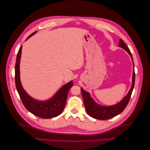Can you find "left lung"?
<instances>
[{
  "label": "left lung",
  "mask_w": 150,
  "mask_h": 150,
  "mask_svg": "<svg viewBox=\"0 0 150 150\" xmlns=\"http://www.w3.org/2000/svg\"><path fill=\"white\" fill-rule=\"evenodd\" d=\"M119 47L124 49L125 51L128 52V54L131 56V59L133 60V57L131 55V53L129 51V48L126 46L125 43L122 41V39H120ZM134 81H135V73L134 69V63H133V78H132V85L129 90L128 94L122 99L119 103H117L115 105L110 106H103L98 104L95 102L92 98L91 97L90 94L88 92L85 91L84 90L81 88V93H82L83 101L84 103V106L86 110L88 113V115L94 117L95 119L100 120H106L112 118L117 115H118L128 105L129 101L130 99L131 94L134 88Z\"/></svg>",
  "instance_id": "left-lung-1"
}]
</instances>
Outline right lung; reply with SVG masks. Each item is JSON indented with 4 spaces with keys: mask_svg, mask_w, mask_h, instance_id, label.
Returning <instances> with one entry per match:
<instances>
[{
    "mask_svg": "<svg viewBox=\"0 0 150 150\" xmlns=\"http://www.w3.org/2000/svg\"><path fill=\"white\" fill-rule=\"evenodd\" d=\"M35 33L36 31L33 34H30L26 40ZM22 47V46H21L17 55L15 66V81L16 89L22 103L29 112L41 118L49 119L59 116L64 109L67 94L70 88L73 86V82L71 81L69 83L63 86L52 98L47 101H39L31 98L22 88L20 80L19 64Z\"/></svg>",
    "mask_w": 150,
    "mask_h": 150,
    "instance_id": "1",
    "label": "right lung"
}]
</instances>
